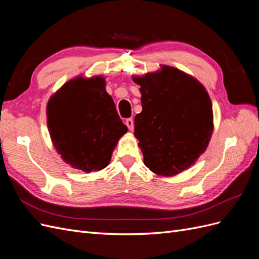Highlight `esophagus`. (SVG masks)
Instances as JSON below:
<instances>
[{"label":"esophagus","instance_id":"esophagus-1","mask_svg":"<svg viewBox=\"0 0 259 259\" xmlns=\"http://www.w3.org/2000/svg\"><path fill=\"white\" fill-rule=\"evenodd\" d=\"M125 124H126V126L128 127L130 131L134 130V120H133L132 117H130V119H127L126 121H125Z\"/></svg>","mask_w":259,"mask_h":259}]
</instances>
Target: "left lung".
I'll return each instance as SVG.
<instances>
[{
  "mask_svg": "<svg viewBox=\"0 0 259 259\" xmlns=\"http://www.w3.org/2000/svg\"><path fill=\"white\" fill-rule=\"evenodd\" d=\"M140 85L143 111L135 116L145 165L160 176L190 167L205 151L213 133V108L206 90L180 70L134 77Z\"/></svg>",
  "mask_w": 259,
  "mask_h": 259,
  "instance_id": "obj_1",
  "label": "left lung"
}]
</instances>
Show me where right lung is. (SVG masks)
Here are the masks:
<instances>
[{
	"label": "right lung",
	"mask_w": 259,
	"mask_h": 259,
	"mask_svg": "<svg viewBox=\"0 0 259 259\" xmlns=\"http://www.w3.org/2000/svg\"><path fill=\"white\" fill-rule=\"evenodd\" d=\"M48 125L62 160L86 173L105 168L127 132L101 76L67 82L48 104Z\"/></svg>",
	"instance_id": "obj_1"
}]
</instances>
